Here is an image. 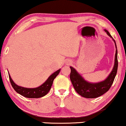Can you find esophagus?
Instances as JSON below:
<instances>
[{"instance_id":"obj_1","label":"esophagus","mask_w":126,"mask_h":126,"mask_svg":"<svg viewBox=\"0 0 126 126\" xmlns=\"http://www.w3.org/2000/svg\"><path fill=\"white\" fill-rule=\"evenodd\" d=\"M67 64H70V62H69V63H67Z\"/></svg>"}]
</instances>
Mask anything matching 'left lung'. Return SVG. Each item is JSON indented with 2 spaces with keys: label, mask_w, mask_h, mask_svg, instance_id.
<instances>
[{
  "label": "left lung",
  "mask_w": 126,
  "mask_h": 126,
  "mask_svg": "<svg viewBox=\"0 0 126 126\" xmlns=\"http://www.w3.org/2000/svg\"><path fill=\"white\" fill-rule=\"evenodd\" d=\"M104 31L111 38H112L115 43V47H116L114 67L107 78L104 81L98 82V83H90V82L86 81L82 77L81 75L78 73L74 68L71 66L70 67V70H71L70 79L72 85L77 93L83 97L86 98H95L104 94L111 88L116 76L118 68L117 50L116 43L109 32L106 30H105Z\"/></svg>",
  "instance_id": "obj_1"
}]
</instances>
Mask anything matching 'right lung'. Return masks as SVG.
<instances>
[{
	"instance_id": "obj_1",
	"label": "right lung",
	"mask_w": 126,
	"mask_h": 126,
	"mask_svg": "<svg viewBox=\"0 0 126 126\" xmlns=\"http://www.w3.org/2000/svg\"><path fill=\"white\" fill-rule=\"evenodd\" d=\"M60 71V69L56 72H54L53 74L49 76V78L44 83H43L41 86L35 88H27L18 86V85L15 84V83H14L11 76H10L9 73H8L11 85L17 93L19 94L20 95H22L26 98H38L45 96L49 92V91L51 89L53 80H54L55 78L59 75Z\"/></svg>"
}]
</instances>
